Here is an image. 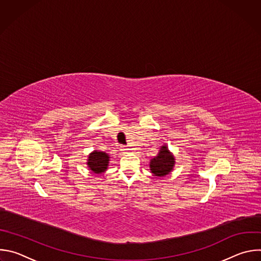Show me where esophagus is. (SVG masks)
<instances>
[{
    "mask_svg": "<svg viewBox=\"0 0 261 261\" xmlns=\"http://www.w3.org/2000/svg\"><path fill=\"white\" fill-rule=\"evenodd\" d=\"M121 151H122L124 154H126V153L129 152V148H127V147H125V146H122V147H121Z\"/></svg>",
    "mask_w": 261,
    "mask_h": 261,
    "instance_id": "esophagus-1",
    "label": "esophagus"
}]
</instances>
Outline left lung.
<instances>
[{
  "mask_svg": "<svg viewBox=\"0 0 261 261\" xmlns=\"http://www.w3.org/2000/svg\"><path fill=\"white\" fill-rule=\"evenodd\" d=\"M175 165V158L168 150V145L164 143L155 156L150 161V170L155 176H165L169 174Z\"/></svg>",
  "mask_w": 261,
  "mask_h": 261,
  "instance_id": "obj_1",
  "label": "left lung"
}]
</instances>
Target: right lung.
Here are the masks:
<instances>
[{"label": "right lung", "instance_id": "1", "mask_svg": "<svg viewBox=\"0 0 261 261\" xmlns=\"http://www.w3.org/2000/svg\"><path fill=\"white\" fill-rule=\"evenodd\" d=\"M109 159L110 157L107 153L95 150L92 153H90V155L88 156L87 165L92 172L96 174H100L107 170Z\"/></svg>", "mask_w": 261, "mask_h": 261}]
</instances>
